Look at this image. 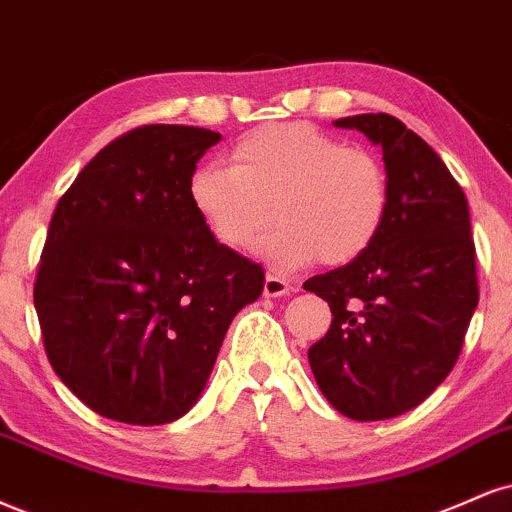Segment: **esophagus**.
<instances>
[{
  "label": "esophagus",
  "mask_w": 512,
  "mask_h": 512,
  "mask_svg": "<svg viewBox=\"0 0 512 512\" xmlns=\"http://www.w3.org/2000/svg\"><path fill=\"white\" fill-rule=\"evenodd\" d=\"M293 288L288 286L286 281L281 279V276L276 274H267V279H264V298H281V295H288Z\"/></svg>",
  "instance_id": "34e87169"
}]
</instances>
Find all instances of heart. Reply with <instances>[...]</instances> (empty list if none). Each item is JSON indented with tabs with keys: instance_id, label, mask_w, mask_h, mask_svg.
Segmentation results:
<instances>
[{
	"instance_id": "b5f03b06",
	"label": "heart",
	"mask_w": 512,
	"mask_h": 512,
	"mask_svg": "<svg viewBox=\"0 0 512 512\" xmlns=\"http://www.w3.org/2000/svg\"><path fill=\"white\" fill-rule=\"evenodd\" d=\"M188 197L221 248L255 252L274 272L293 274L322 260L355 262L384 229L389 174L372 152L346 147L307 123L252 131L231 150V166L193 171Z\"/></svg>"
}]
</instances>
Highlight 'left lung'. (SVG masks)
I'll return each mask as SVG.
<instances>
[{
	"mask_svg": "<svg viewBox=\"0 0 512 512\" xmlns=\"http://www.w3.org/2000/svg\"><path fill=\"white\" fill-rule=\"evenodd\" d=\"M334 126L381 147L391 205L365 255L303 283L334 317L307 360L341 415L389 420L432 396L463 348L479 300L470 209L441 157L396 116Z\"/></svg>",
	"mask_w": 512,
	"mask_h": 512,
	"instance_id": "8db88e82",
	"label": "left lung"
}]
</instances>
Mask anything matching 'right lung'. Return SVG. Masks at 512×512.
I'll return each instance as SVG.
<instances>
[{
	"label": "right lung",
	"mask_w": 512,
	"mask_h": 512,
	"mask_svg": "<svg viewBox=\"0 0 512 512\" xmlns=\"http://www.w3.org/2000/svg\"><path fill=\"white\" fill-rule=\"evenodd\" d=\"M219 133L143 126L97 152L61 195L35 279L54 372L97 415L169 424L205 391L260 264L209 236L188 197Z\"/></svg>",
	"instance_id": "right-lung-1"
}]
</instances>
